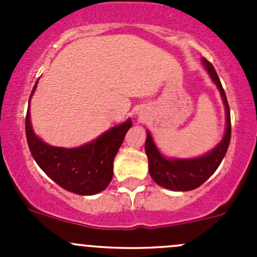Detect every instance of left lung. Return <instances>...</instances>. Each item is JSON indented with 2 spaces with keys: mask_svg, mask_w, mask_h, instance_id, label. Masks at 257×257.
<instances>
[{
  "mask_svg": "<svg viewBox=\"0 0 257 257\" xmlns=\"http://www.w3.org/2000/svg\"><path fill=\"white\" fill-rule=\"evenodd\" d=\"M204 68L208 72L214 84L219 89L226 115V126L221 141L216 147L201 157L196 158H168L162 154L153 141L152 134L147 131L145 141V153L149 163V174L158 185L173 191H189L199 188L203 183L215 173L220 163L224 159L227 152L231 137V120H230V109L227 104L226 94L222 89L221 82L217 77L216 71L212 64L205 58L201 59Z\"/></svg>",
  "mask_w": 257,
  "mask_h": 257,
  "instance_id": "1",
  "label": "left lung"
}]
</instances>
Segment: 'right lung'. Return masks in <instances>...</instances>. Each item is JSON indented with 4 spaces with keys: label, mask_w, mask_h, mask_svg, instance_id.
<instances>
[{
    "label": "right lung",
    "mask_w": 257,
    "mask_h": 257,
    "mask_svg": "<svg viewBox=\"0 0 257 257\" xmlns=\"http://www.w3.org/2000/svg\"><path fill=\"white\" fill-rule=\"evenodd\" d=\"M37 83L38 80L31 98ZM31 98L28 104H31ZM131 126L132 119L129 118L89 143L77 148H62L45 143L36 136L31 123L30 105L26 115V137L33 159L54 183L78 195H94L109 185L114 158Z\"/></svg>",
    "instance_id": "obj_1"
}]
</instances>
